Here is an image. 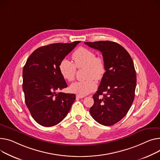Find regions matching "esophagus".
Returning <instances> with one entry per match:
<instances>
[{
	"instance_id": "esophagus-1",
	"label": "esophagus",
	"mask_w": 160,
	"mask_h": 160,
	"mask_svg": "<svg viewBox=\"0 0 160 160\" xmlns=\"http://www.w3.org/2000/svg\"><path fill=\"white\" fill-rule=\"evenodd\" d=\"M76 97L77 98H83L85 97V96H82V95H80V94H77Z\"/></svg>"
}]
</instances>
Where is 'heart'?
Segmentation results:
<instances>
[{
  "label": "heart",
  "mask_w": 160,
  "mask_h": 160,
  "mask_svg": "<svg viewBox=\"0 0 160 160\" xmlns=\"http://www.w3.org/2000/svg\"><path fill=\"white\" fill-rule=\"evenodd\" d=\"M74 63L67 58L60 63L59 71L62 77L71 82L74 79L77 69L84 68V80L72 83L69 89L80 95H86L93 91L97 87L95 80H100L105 72V63L103 58L96 57L95 52L86 48H79L72 55Z\"/></svg>",
  "instance_id": "heart-1"
}]
</instances>
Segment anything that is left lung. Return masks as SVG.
Returning <instances> with one entry per match:
<instances>
[{"mask_svg": "<svg viewBox=\"0 0 160 160\" xmlns=\"http://www.w3.org/2000/svg\"><path fill=\"white\" fill-rule=\"evenodd\" d=\"M84 44L99 50L105 63V72L92 97L94 104L89 112L98 123L112 125L127 114L134 101L136 74L132 59L123 47L114 42Z\"/></svg>", "mask_w": 160, "mask_h": 160, "instance_id": "left-lung-1", "label": "left lung"}]
</instances>
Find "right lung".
<instances>
[{"instance_id": "obj_1", "label": "right lung", "mask_w": 160, "mask_h": 160, "mask_svg": "<svg viewBox=\"0 0 160 160\" xmlns=\"http://www.w3.org/2000/svg\"><path fill=\"white\" fill-rule=\"evenodd\" d=\"M80 42L40 47L26 61L22 72L25 102L32 117L42 126L59 123L76 99L74 94L58 92L68 87L60 72L59 65Z\"/></svg>"}]
</instances>
